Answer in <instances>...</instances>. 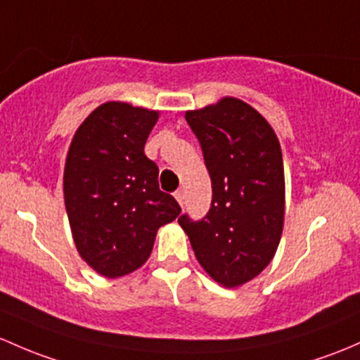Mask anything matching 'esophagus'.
Instances as JSON below:
<instances>
[{"mask_svg": "<svg viewBox=\"0 0 360 360\" xmlns=\"http://www.w3.org/2000/svg\"><path fill=\"white\" fill-rule=\"evenodd\" d=\"M174 196H176V200L179 202L181 207H184V191L183 190H177L176 193H174Z\"/></svg>", "mask_w": 360, "mask_h": 360, "instance_id": "1", "label": "esophagus"}]
</instances>
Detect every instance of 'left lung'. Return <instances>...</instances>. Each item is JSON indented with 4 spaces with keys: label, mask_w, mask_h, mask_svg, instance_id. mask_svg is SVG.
Listing matches in <instances>:
<instances>
[{
    "label": "left lung",
    "mask_w": 360,
    "mask_h": 360,
    "mask_svg": "<svg viewBox=\"0 0 360 360\" xmlns=\"http://www.w3.org/2000/svg\"><path fill=\"white\" fill-rule=\"evenodd\" d=\"M212 181L210 210L181 215L196 260L234 288L259 276L278 250L285 221V169L278 136L255 108L222 98L186 112Z\"/></svg>",
    "instance_id": "obj_1"
}]
</instances>
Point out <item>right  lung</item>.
<instances>
[{"label": "right lung", "instance_id": "right-lung-1", "mask_svg": "<svg viewBox=\"0 0 360 360\" xmlns=\"http://www.w3.org/2000/svg\"><path fill=\"white\" fill-rule=\"evenodd\" d=\"M158 112L108 101L72 138L63 196L79 255L105 278H120L148 260L160 226L181 214L158 188V167L145 143Z\"/></svg>", "mask_w": 360, "mask_h": 360}]
</instances>
